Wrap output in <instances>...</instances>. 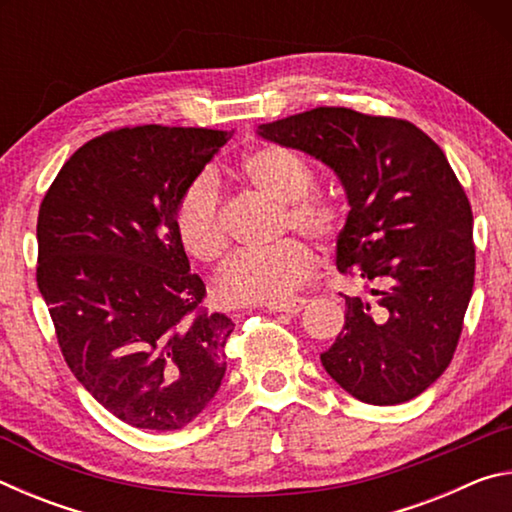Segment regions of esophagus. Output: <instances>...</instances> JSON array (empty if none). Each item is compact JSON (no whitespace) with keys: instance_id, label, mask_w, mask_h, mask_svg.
I'll list each match as a JSON object with an SVG mask.
<instances>
[{"instance_id":"34e87169","label":"esophagus","mask_w":512,"mask_h":512,"mask_svg":"<svg viewBox=\"0 0 512 512\" xmlns=\"http://www.w3.org/2000/svg\"><path fill=\"white\" fill-rule=\"evenodd\" d=\"M307 300L305 298H293V300H280V302H268L266 309L273 311V314H300L305 309Z\"/></svg>"}]
</instances>
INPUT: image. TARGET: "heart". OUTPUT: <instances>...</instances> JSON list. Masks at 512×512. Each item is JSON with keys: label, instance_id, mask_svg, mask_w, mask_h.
<instances>
[{"label": "heart", "instance_id": "obj_1", "mask_svg": "<svg viewBox=\"0 0 512 512\" xmlns=\"http://www.w3.org/2000/svg\"><path fill=\"white\" fill-rule=\"evenodd\" d=\"M244 173L259 192L284 205L282 230H296L316 241H327L339 230V210L309 192L316 173L284 146H259L244 158ZM173 223L189 255L201 262H219L228 248L223 189L216 173L205 169L183 189ZM316 257L302 241L289 239L273 250L239 253L216 280V296L225 305H262L287 298L314 273Z\"/></svg>", "mask_w": 512, "mask_h": 512}]
</instances>
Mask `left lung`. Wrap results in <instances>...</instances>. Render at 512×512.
<instances>
[{"label":"left lung","instance_id":"left-lung-1","mask_svg":"<svg viewBox=\"0 0 512 512\" xmlns=\"http://www.w3.org/2000/svg\"><path fill=\"white\" fill-rule=\"evenodd\" d=\"M257 135L327 164L348 196L336 266L372 284L345 296V325L320 354L352 397L393 406L443 375L474 287L472 207L445 153L411 121L314 108Z\"/></svg>","mask_w":512,"mask_h":512}]
</instances>
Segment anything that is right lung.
I'll return each instance as SVG.
<instances>
[{"label":"right lung","instance_id":"obj_1","mask_svg":"<svg viewBox=\"0 0 512 512\" xmlns=\"http://www.w3.org/2000/svg\"><path fill=\"white\" fill-rule=\"evenodd\" d=\"M230 137L119 128L83 144L42 198L36 277L60 350L85 391L137 429H183L225 375L235 323L201 309L205 284L173 212Z\"/></svg>","mask_w":512,"mask_h":512}]
</instances>
